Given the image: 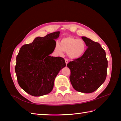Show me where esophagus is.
<instances>
[{"label":"esophagus","instance_id":"esophagus-1","mask_svg":"<svg viewBox=\"0 0 121 121\" xmlns=\"http://www.w3.org/2000/svg\"><path fill=\"white\" fill-rule=\"evenodd\" d=\"M65 63H66V65H67V63H68V60L67 59H65Z\"/></svg>","mask_w":121,"mask_h":121}]
</instances>
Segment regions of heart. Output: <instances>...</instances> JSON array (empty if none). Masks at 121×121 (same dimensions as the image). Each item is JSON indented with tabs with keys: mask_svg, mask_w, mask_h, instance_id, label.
I'll list each match as a JSON object with an SVG mask.
<instances>
[{
	"mask_svg": "<svg viewBox=\"0 0 121 121\" xmlns=\"http://www.w3.org/2000/svg\"><path fill=\"white\" fill-rule=\"evenodd\" d=\"M86 50V45L82 39L66 36L62 38L60 43L56 42L54 48L55 53L62 54L63 52H67V55L72 59L81 58L84 56Z\"/></svg>",
	"mask_w": 121,
	"mask_h": 121,
	"instance_id": "obj_1",
	"label": "heart"
}]
</instances>
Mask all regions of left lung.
Instances as JSON below:
<instances>
[{
	"label": "left lung",
	"instance_id": "8db88e82",
	"mask_svg": "<svg viewBox=\"0 0 121 121\" xmlns=\"http://www.w3.org/2000/svg\"><path fill=\"white\" fill-rule=\"evenodd\" d=\"M87 48L81 58L74 59L67 65L70 70L69 77L73 89L80 92L95 91L104 83L107 76L108 61L106 52L100 44L86 37Z\"/></svg>",
	"mask_w": 121,
	"mask_h": 121
}]
</instances>
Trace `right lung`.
Here are the masks:
<instances>
[{
  "instance_id": "right-lung-1",
  "label": "right lung",
  "mask_w": 121,
  "mask_h": 121,
  "mask_svg": "<svg viewBox=\"0 0 121 121\" xmlns=\"http://www.w3.org/2000/svg\"><path fill=\"white\" fill-rule=\"evenodd\" d=\"M60 33L38 37L20 48L15 70L20 86L30 95L39 97L50 93L56 75L66 65L63 58L50 56Z\"/></svg>"
}]
</instances>
